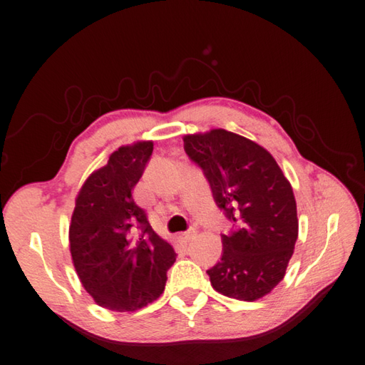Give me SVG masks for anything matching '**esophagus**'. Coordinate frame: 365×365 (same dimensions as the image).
I'll return each instance as SVG.
<instances>
[{
    "label": "esophagus",
    "mask_w": 365,
    "mask_h": 365,
    "mask_svg": "<svg viewBox=\"0 0 365 365\" xmlns=\"http://www.w3.org/2000/svg\"><path fill=\"white\" fill-rule=\"evenodd\" d=\"M197 235V230L194 229V227H190V229L189 230H185L184 233H181V238L184 240V242L185 243H187V242H190V240L192 238H194Z\"/></svg>",
    "instance_id": "1"
}]
</instances>
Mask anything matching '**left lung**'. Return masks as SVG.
Here are the masks:
<instances>
[{
    "instance_id": "obj_1",
    "label": "left lung",
    "mask_w": 365,
    "mask_h": 365,
    "mask_svg": "<svg viewBox=\"0 0 365 365\" xmlns=\"http://www.w3.org/2000/svg\"><path fill=\"white\" fill-rule=\"evenodd\" d=\"M184 150L233 222L229 235H221V260L206 270L211 286L243 302L264 297L284 278L299 235L289 181L268 150L222 128L185 135Z\"/></svg>"
}]
</instances>
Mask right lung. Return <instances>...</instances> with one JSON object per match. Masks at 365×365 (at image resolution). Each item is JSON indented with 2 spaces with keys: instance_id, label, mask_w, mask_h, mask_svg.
Returning a JSON list of instances; mask_svg holds the SVG:
<instances>
[{
  "instance_id": "obj_1",
  "label": "right lung",
  "mask_w": 365,
  "mask_h": 365,
  "mask_svg": "<svg viewBox=\"0 0 365 365\" xmlns=\"http://www.w3.org/2000/svg\"><path fill=\"white\" fill-rule=\"evenodd\" d=\"M153 149V141H141L114 150L76 198L73 264L86 291L113 312H135L159 299L176 260L173 246L153 230L132 195Z\"/></svg>"
}]
</instances>
